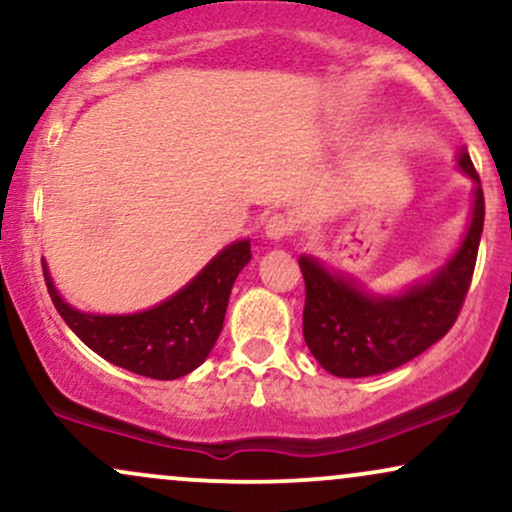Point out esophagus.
<instances>
[{
	"label": "esophagus",
	"mask_w": 512,
	"mask_h": 512,
	"mask_svg": "<svg viewBox=\"0 0 512 512\" xmlns=\"http://www.w3.org/2000/svg\"><path fill=\"white\" fill-rule=\"evenodd\" d=\"M264 233H267L269 240H283L293 233V221L283 214H274V217L267 219L264 224Z\"/></svg>",
	"instance_id": "1"
}]
</instances>
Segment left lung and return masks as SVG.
I'll use <instances>...</instances> for the list:
<instances>
[{
    "label": "left lung",
    "instance_id": "1",
    "mask_svg": "<svg viewBox=\"0 0 512 512\" xmlns=\"http://www.w3.org/2000/svg\"><path fill=\"white\" fill-rule=\"evenodd\" d=\"M474 181L465 236L451 260L403 291L374 295L353 276L300 255L305 276L303 336L326 372L343 379L391 372L448 334L470 288L484 229V193L467 150L455 157Z\"/></svg>",
    "mask_w": 512,
    "mask_h": 512
}]
</instances>
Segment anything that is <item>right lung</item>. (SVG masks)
<instances>
[{
    "instance_id": "obj_1",
    "label": "right lung",
    "mask_w": 512,
    "mask_h": 512,
    "mask_svg": "<svg viewBox=\"0 0 512 512\" xmlns=\"http://www.w3.org/2000/svg\"><path fill=\"white\" fill-rule=\"evenodd\" d=\"M250 240H236L209 260L171 298L133 315H92L66 303L45 260V281L54 307L69 329L116 367L150 379L186 377L207 360L221 334L233 281L250 262Z\"/></svg>"
}]
</instances>
